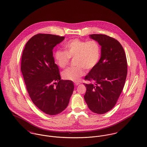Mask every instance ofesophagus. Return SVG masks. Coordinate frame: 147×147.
<instances>
[{
	"label": "esophagus",
	"mask_w": 147,
	"mask_h": 147,
	"mask_svg": "<svg viewBox=\"0 0 147 147\" xmlns=\"http://www.w3.org/2000/svg\"><path fill=\"white\" fill-rule=\"evenodd\" d=\"M80 84V82H75V83H74V84H75L76 86H78V85H79Z\"/></svg>",
	"instance_id": "34e87169"
}]
</instances>
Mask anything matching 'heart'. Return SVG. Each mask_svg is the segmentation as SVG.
Segmentation results:
<instances>
[{"mask_svg":"<svg viewBox=\"0 0 147 147\" xmlns=\"http://www.w3.org/2000/svg\"><path fill=\"white\" fill-rule=\"evenodd\" d=\"M64 51L56 50L53 53L55 63L60 68L68 65L70 59L75 57L76 67L66 69L62 73L66 80L78 81L87 71L94 69L98 63L101 57V48L95 40L89 41L79 39H71L63 45Z\"/></svg>","mask_w":147,"mask_h":147,"instance_id":"b5f03b06","label":"heart"}]
</instances>
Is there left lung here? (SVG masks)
I'll list each match as a JSON object with an SVG mask.
<instances>
[{"instance_id": "obj_1", "label": "left lung", "mask_w": 147, "mask_h": 147, "mask_svg": "<svg viewBox=\"0 0 147 147\" xmlns=\"http://www.w3.org/2000/svg\"><path fill=\"white\" fill-rule=\"evenodd\" d=\"M90 37L101 46V57L97 66L90 71L84 83V98L88 108L98 114H104L115 105L123 88L127 73L126 54L120 43L104 34H91Z\"/></svg>"}]
</instances>
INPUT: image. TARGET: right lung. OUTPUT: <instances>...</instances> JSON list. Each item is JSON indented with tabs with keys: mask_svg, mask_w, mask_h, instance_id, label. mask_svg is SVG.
Returning <instances> with one entry per match:
<instances>
[{
	"mask_svg": "<svg viewBox=\"0 0 147 147\" xmlns=\"http://www.w3.org/2000/svg\"><path fill=\"white\" fill-rule=\"evenodd\" d=\"M64 38L49 34L35 35L26 43L21 58V70L29 95L37 108L49 115L65 110L74 90L73 82L61 80L53 57L54 47Z\"/></svg>",
	"mask_w": 147,
	"mask_h": 147,
	"instance_id": "1",
	"label": "right lung"
}]
</instances>
